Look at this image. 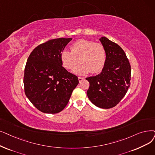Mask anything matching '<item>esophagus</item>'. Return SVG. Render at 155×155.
I'll use <instances>...</instances> for the list:
<instances>
[{
    "mask_svg": "<svg viewBox=\"0 0 155 155\" xmlns=\"http://www.w3.org/2000/svg\"><path fill=\"white\" fill-rule=\"evenodd\" d=\"M84 79V78H82V77H78V81H79V82H81Z\"/></svg>",
    "mask_w": 155,
    "mask_h": 155,
    "instance_id": "obj_1",
    "label": "esophagus"
}]
</instances>
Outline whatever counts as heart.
I'll list each match as a JSON object with an SVG mask.
<instances>
[{
	"instance_id": "heart-1",
	"label": "heart",
	"mask_w": 155,
	"mask_h": 155,
	"mask_svg": "<svg viewBox=\"0 0 155 155\" xmlns=\"http://www.w3.org/2000/svg\"><path fill=\"white\" fill-rule=\"evenodd\" d=\"M61 60L66 69L72 70L79 62L81 63L72 72L78 75L99 73L104 68L106 52L104 46L91 40L80 39L71 45V52L64 50Z\"/></svg>"
}]
</instances>
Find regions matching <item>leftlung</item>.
<instances>
[{"label": "left lung", "instance_id": "obj_1", "mask_svg": "<svg viewBox=\"0 0 155 155\" xmlns=\"http://www.w3.org/2000/svg\"><path fill=\"white\" fill-rule=\"evenodd\" d=\"M99 41L106 50V63L101 73L86 78L90 84L87 95L95 106L108 109L125 96L130 85L131 68L125 52L118 44L105 37Z\"/></svg>", "mask_w": 155, "mask_h": 155}]
</instances>
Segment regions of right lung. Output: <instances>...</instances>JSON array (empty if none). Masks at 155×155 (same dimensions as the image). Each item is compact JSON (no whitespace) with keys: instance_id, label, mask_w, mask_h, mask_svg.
<instances>
[{"instance_id":"add662e5","label":"right lung","mask_w":155,"mask_h":155,"mask_svg":"<svg viewBox=\"0 0 155 155\" xmlns=\"http://www.w3.org/2000/svg\"><path fill=\"white\" fill-rule=\"evenodd\" d=\"M71 38L52 39L37 46L29 56L23 83L26 97L43 113L61 111L78 84L77 76L64 67L61 53Z\"/></svg>"}]
</instances>
